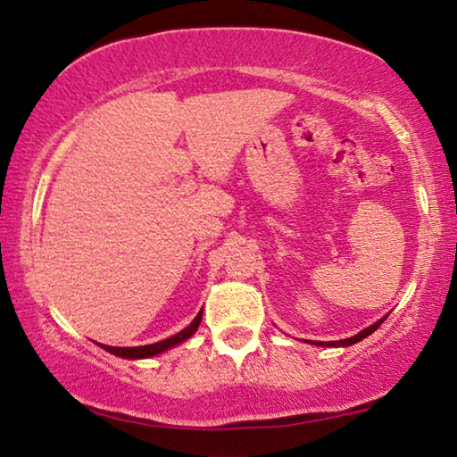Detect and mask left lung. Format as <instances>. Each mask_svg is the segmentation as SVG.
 <instances>
[{
	"label": "left lung",
	"instance_id": "left-lung-1",
	"mask_svg": "<svg viewBox=\"0 0 457 457\" xmlns=\"http://www.w3.org/2000/svg\"><path fill=\"white\" fill-rule=\"evenodd\" d=\"M385 320H386V317H382V320H378V321H376L374 325H370V328H366V329H361L360 333H358V336H353V337H345V339H339V342H315V345H323V347H339V345H352V344H358V342H361V339H364V337H368V336H370V333H374L376 329H378L380 328V325L382 323H385ZM311 344H313V342H311Z\"/></svg>",
	"mask_w": 457,
	"mask_h": 457
}]
</instances>
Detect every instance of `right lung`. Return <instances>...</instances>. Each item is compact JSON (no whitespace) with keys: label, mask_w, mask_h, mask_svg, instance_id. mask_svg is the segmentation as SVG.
<instances>
[{"label":"right lung","mask_w":457,"mask_h":457,"mask_svg":"<svg viewBox=\"0 0 457 457\" xmlns=\"http://www.w3.org/2000/svg\"><path fill=\"white\" fill-rule=\"evenodd\" d=\"M201 317H203V309L197 313V317L191 321L189 328H185L183 331L175 333V336L162 339V342H156V344H150V345H136V347H113V345H104L105 352L113 353V356H120V358H128V360H140V358H150V356H158V353H162L166 350H170V347H175L179 344H183L185 339H189L195 331H197L199 323H201Z\"/></svg>","instance_id":"add662e5"}]
</instances>
